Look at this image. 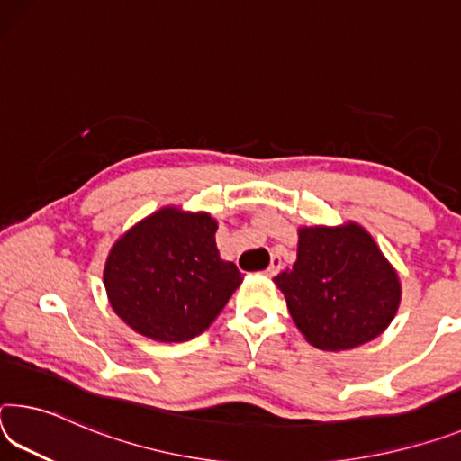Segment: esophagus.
<instances>
[{"mask_svg":"<svg viewBox=\"0 0 461 461\" xmlns=\"http://www.w3.org/2000/svg\"><path fill=\"white\" fill-rule=\"evenodd\" d=\"M281 268H283V260H281L279 257H273V258H270L268 268L265 270V275H267V276H275L276 273H279Z\"/></svg>","mask_w":461,"mask_h":461,"instance_id":"1","label":"esophagus"}]
</instances>
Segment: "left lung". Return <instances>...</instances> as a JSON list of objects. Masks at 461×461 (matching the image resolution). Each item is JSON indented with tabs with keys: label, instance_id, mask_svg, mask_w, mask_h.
Here are the masks:
<instances>
[{
	"label": "left lung",
	"instance_id": "1",
	"mask_svg": "<svg viewBox=\"0 0 461 461\" xmlns=\"http://www.w3.org/2000/svg\"><path fill=\"white\" fill-rule=\"evenodd\" d=\"M297 260L275 276L297 330L320 350H348L377 339L396 318L398 270L357 221L303 225Z\"/></svg>",
	"mask_w": 461,
	"mask_h": 461
}]
</instances>
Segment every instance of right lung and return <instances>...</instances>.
<instances>
[{
    "mask_svg": "<svg viewBox=\"0 0 461 461\" xmlns=\"http://www.w3.org/2000/svg\"><path fill=\"white\" fill-rule=\"evenodd\" d=\"M217 219L167 204L113 244L104 265L108 302L145 339L185 342L215 322L242 273L219 257Z\"/></svg>",
    "mask_w": 461,
    "mask_h": 461,
    "instance_id": "1",
    "label": "right lung"
}]
</instances>
